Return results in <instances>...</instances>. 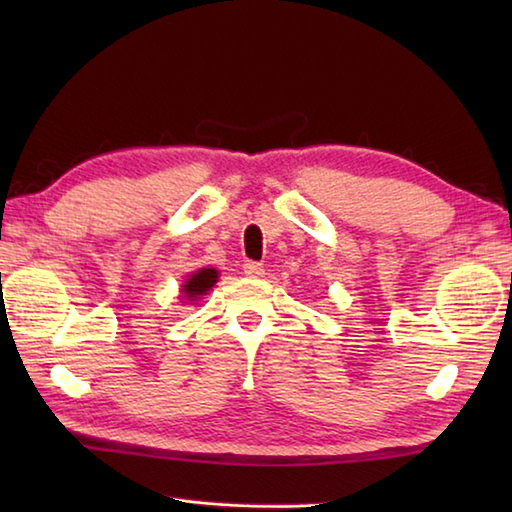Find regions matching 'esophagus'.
Listing matches in <instances>:
<instances>
[{
    "label": "esophagus",
    "mask_w": 512,
    "mask_h": 512,
    "mask_svg": "<svg viewBox=\"0 0 512 512\" xmlns=\"http://www.w3.org/2000/svg\"><path fill=\"white\" fill-rule=\"evenodd\" d=\"M244 275H248V277H262L264 275V264L246 262L244 264Z\"/></svg>",
    "instance_id": "1"
}]
</instances>
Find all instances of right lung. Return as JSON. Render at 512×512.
I'll use <instances>...</instances> for the list:
<instances>
[{
	"mask_svg": "<svg viewBox=\"0 0 512 512\" xmlns=\"http://www.w3.org/2000/svg\"><path fill=\"white\" fill-rule=\"evenodd\" d=\"M217 281V270L213 268H202L200 273H195L189 277L187 284H184V292H187V297L198 299L200 295H204L206 290H209Z\"/></svg>",
	"mask_w": 512,
	"mask_h": 512,
	"instance_id": "right-lung-1",
	"label": "right lung"
}]
</instances>
